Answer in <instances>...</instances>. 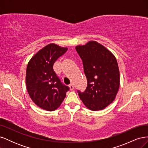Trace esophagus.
Here are the masks:
<instances>
[{
    "label": "esophagus",
    "mask_w": 148,
    "mask_h": 148,
    "mask_svg": "<svg viewBox=\"0 0 148 148\" xmlns=\"http://www.w3.org/2000/svg\"><path fill=\"white\" fill-rule=\"evenodd\" d=\"M69 87H70V90H73V89H74V86H73V84L72 83H71V84H69Z\"/></svg>",
    "instance_id": "obj_1"
}]
</instances>
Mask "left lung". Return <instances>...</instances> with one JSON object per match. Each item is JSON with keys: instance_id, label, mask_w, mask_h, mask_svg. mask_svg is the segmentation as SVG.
<instances>
[{"instance_id": "left-lung-1", "label": "left lung", "mask_w": 148, "mask_h": 148, "mask_svg": "<svg viewBox=\"0 0 148 148\" xmlns=\"http://www.w3.org/2000/svg\"><path fill=\"white\" fill-rule=\"evenodd\" d=\"M83 62L87 87L78 95L87 108L96 111L114 101L120 86V73L115 56L95 41L75 47Z\"/></svg>"}]
</instances>
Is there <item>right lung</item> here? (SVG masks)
Segmentation results:
<instances>
[{
    "label": "right lung",
    "mask_w": 148,
    "mask_h": 148,
    "mask_svg": "<svg viewBox=\"0 0 148 148\" xmlns=\"http://www.w3.org/2000/svg\"><path fill=\"white\" fill-rule=\"evenodd\" d=\"M54 44H48L31 58L26 72V88L32 101L40 108L53 111L59 107L69 87L53 71L55 62L67 51Z\"/></svg>",
    "instance_id": "obj_1"
}]
</instances>
